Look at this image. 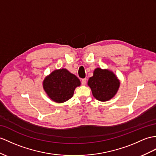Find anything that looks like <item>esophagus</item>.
Here are the masks:
<instances>
[{
    "label": "esophagus",
    "mask_w": 156,
    "mask_h": 156,
    "mask_svg": "<svg viewBox=\"0 0 156 156\" xmlns=\"http://www.w3.org/2000/svg\"><path fill=\"white\" fill-rule=\"evenodd\" d=\"M87 83V79H83L81 80V84L82 85H85Z\"/></svg>",
    "instance_id": "esophagus-1"
}]
</instances>
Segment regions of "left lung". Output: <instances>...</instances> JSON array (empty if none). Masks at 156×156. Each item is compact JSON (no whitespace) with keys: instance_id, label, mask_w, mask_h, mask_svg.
Segmentation results:
<instances>
[{"instance_id":"1","label":"left lung","mask_w":156,"mask_h":156,"mask_svg":"<svg viewBox=\"0 0 156 156\" xmlns=\"http://www.w3.org/2000/svg\"><path fill=\"white\" fill-rule=\"evenodd\" d=\"M87 85L97 100L105 102L115 96L120 87V81L112 71L97 67L94 70L93 75L89 79Z\"/></svg>"}]
</instances>
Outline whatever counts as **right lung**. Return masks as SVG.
<instances>
[{
  "label": "right lung",
  "mask_w": 156,
  "mask_h": 156,
  "mask_svg": "<svg viewBox=\"0 0 156 156\" xmlns=\"http://www.w3.org/2000/svg\"><path fill=\"white\" fill-rule=\"evenodd\" d=\"M80 85L81 81L77 76L64 68L53 71L43 81L45 93L57 103H63L70 99L76 87Z\"/></svg>",
  "instance_id": "add662e5"
}]
</instances>
